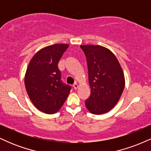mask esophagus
I'll return each instance as SVG.
<instances>
[{"mask_svg": "<svg viewBox=\"0 0 151 151\" xmlns=\"http://www.w3.org/2000/svg\"><path fill=\"white\" fill-rule=\"evenodd\" d=\"M73 87H74V89H78V87H79V85L77 84V83H75V84H74Z\"/></svg>", "mask_w": 151, "mask_h": 151, "instance_id": "1", "label": "esophagus"}]
</instances>
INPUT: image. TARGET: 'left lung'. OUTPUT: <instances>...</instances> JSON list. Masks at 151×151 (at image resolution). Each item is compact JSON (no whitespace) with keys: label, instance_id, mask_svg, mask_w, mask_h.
<instances>
[{"label":"left lung","instance_id":"left-lung-1","mask_svg":"<svg viewBox=\"0 0 151 151\" xmlns=\"http://www.w3.org/2000/svg\"><path fill=\"white\" fill-rule=\"evenodd\" d=\"M80 47L86 55L91 95L85 101L90 113L100 115L117 104L124 87V72L111 50L100 45H84Z\"/></svg>","mask_w":151,"mask_h":151}]
</instances>
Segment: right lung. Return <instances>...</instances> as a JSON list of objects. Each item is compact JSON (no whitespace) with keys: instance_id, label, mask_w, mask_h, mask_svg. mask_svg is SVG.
Masks as SVG:
<instances>
[{"instance_id":"add662e5","label":"right lung","mask_w":151,"mask_h":151,"mask_svg":"<svg viewBox=\"0 0 151 151\" xmlns=\"http://www.w3.org/2000/svg\"><path fill=\"white\" fill-rule=\"evenodd\" d=\"M55 44L42 48L31 59L25 76L27 94L35 106L47 114L58 112L70 93L71 86L61 80L58 62L68 48Z\"/></svg>"}]
</instances>
